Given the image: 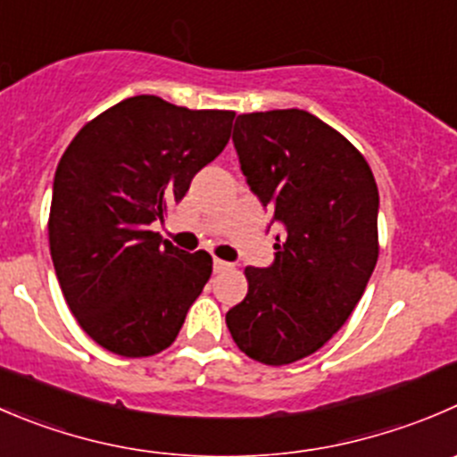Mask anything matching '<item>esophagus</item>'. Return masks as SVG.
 <instances>
[{
  "label": "esophagus",
  "mask_w": 457,
  "mask_h": 457,
  "mask_svg": "<svg viewBox=\"0 0 457 457\" xmlns=\"http://www.w3.org/2000/svg\"><path fill=\"white\" fill-rule=\"evenodd\" d=\"M234 265L228 263V261L223 259H214V272H225V270H232Z\"/></svg>",
  "instance_id": "34e87169"
}]
</instances>
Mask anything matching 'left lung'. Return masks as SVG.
<instances>
[{"label":"left lung","instance_id":"1","mask_svg":"<svg viewBox=\"0 0 457 457\" xmlns=\"http://www.w3.org/2000/svg\"><path fill=\"white\" fill-rule=\"evenodd\" d=\"M232 140L286 234L270 268H245L247 295L225 323L247 357L292 364L319 351L364 295L379 254L378 183L360 149L308 111L241 113Z\"/></svg>","mask_w":457,"mask_h":457}]
</instances>
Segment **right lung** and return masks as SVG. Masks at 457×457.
I'll return each instance as SVG.
<instances>
[{
    "label": "right lung",
    "instance_id": "right-lung-1",
    "mask_svg": "<svg viewBox=\"0 0 457 457\" xmlns=\"http://www.w3.org/2000/svg\"><path fill=\"white\" fill-rule=\"evenodd\" d=\"M234 111L156 96L118 102L78 131L55 171L48 245L79 328L120 357L174 344L212 277V256L162 241L149 223L183 201L225 149Z\"/></svg>",
    "mask_w": 457,
    "mask_h": 457
}]
</instances>
